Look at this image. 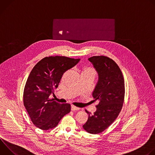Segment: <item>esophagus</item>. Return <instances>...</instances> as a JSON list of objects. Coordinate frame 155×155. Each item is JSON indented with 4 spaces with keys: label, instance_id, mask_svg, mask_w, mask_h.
<instances>
[{
    "label": "esophagus",
    "instance_id": "1",
    "mask_svg": "<svg viewBox=\"0 0 155 155\" xmlns=\"http://www.w3.org/2000/svg\"><path fill=\"white\" fill-rule=\"evenodd\" d=\"M71 110H72V111H77V110H79V108L78 107H77L74 105H72L71 106Z\"/></svg>",
    "mask_w": 155,
    "mask_h": 155
}]
</instances>
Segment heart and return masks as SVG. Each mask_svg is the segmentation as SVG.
Here are the masks:
<instances>
[{"mask_svg":"<svg viewBox=\"0 0 155 155\" xmlns=\"http://www.w3.org/2000/svg\"><path fill=\"white\" fill-rule=\"evenodd\" d=\"M82 73L83 74H93L95 75L96 71L91 66H85V67L83 68Z\"/></svg>","mask_w":155,"mask_h":155,"instance_id":"heart-1","label":"heart"}]
</instances>
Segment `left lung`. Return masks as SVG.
Masks as SVG:
<instances>
[{
    "label": "left lung",
    "mask_w": 155,
    "mask_h": 155,
    "mask_svg": "<svg viewBox=\"0 0 155 155\" xmlns=\"http://www.w3.org/2000/svg\"><path fill=\"white\" fill-rule=\"evenodd\" d=\"M98 74V81L93 92L94 101L98 100L96 111L89 115L83 129L90 134H99L112 124L120 113L124 98V81L117 64L104 56L88 59Z\"/></svg>",
    "instance_id": "1"
}]
</instances>
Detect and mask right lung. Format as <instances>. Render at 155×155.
Returning a JSON list of instances; mask_svg holds the SVG:
<instances>
[{"label":"right lung","instance_id":"add662e5","mask_svg":"<svg viewBox=\"0 0 155 155\" xmlns=\"http://www.w3.org/2000/svg\"><path fill=\"white\" fill-rule=\"evenodd\" d=\"M80 59L49 56L40 60L31 71L24 90V105L33 124L42 130L55 127L71 112L69 104H60L50 99L58 87L64 73Z\"/></svg>","mask_w":155,"mask_h":155}]
</instances>
